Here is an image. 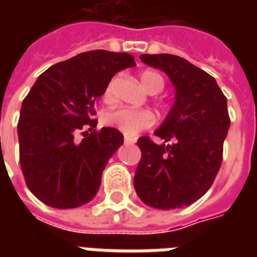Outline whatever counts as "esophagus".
I'll return each mask as SVG.
<instances>
[{"mask_svg":"<svg viewBox=\"0 0 257 257\" xmlns=\"http://www.w3.org/2000/svg\"><path fill=\"white\" fill-rule=\"evenodd\" d=\"M124 143H125V144H128V145H133V144H135V143H136V139H133V137L125 136L124 137Z\"/></svg>","mask_w":257,"mask_h":257,"instance_id":"esophagus-1","label":"esophagus"}]
</instances>
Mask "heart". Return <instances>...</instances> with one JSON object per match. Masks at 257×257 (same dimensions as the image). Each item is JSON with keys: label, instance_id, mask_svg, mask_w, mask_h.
<instances>
[{"label": "heart", "instance_id": "heart-1", "mask_svg": "<svg viewBox=\"0 0 257 257\" xmlns=\"http://www.w3.org/2000/svg\"><path fill=\"white\" fill-rule=\"evenodd\" d=\"M141 82L145 89L152 94L160 93L164 89V78L155 70H144L140 76ZM114 84L116 78L110 80L104 90V100L113 101L114 98ZM105 124L118 129L126 136H135L140 131L151 128L155 124V114L148 109H133V108H114L105 113Z\"/></svg>", "mask_w": 257, "mask_h": 257}]
</instances>
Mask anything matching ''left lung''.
<instances>
[{
  "instance_id": "obj_1",
  "label": "left lung",
  "mask_w": 257,
  "mask_h": 257,
  "mask_svg": "<svg viewBox=\"0 0 257 257\" xmlns=\"http://www.w3.org/2000/svg\"><path fill=\"white\" fill-rule=\"evenodd\" d=\"M147 65L163 70L175 85V104L155 135L137 141L141 160L135 189L157 209H175L199 200L211 188L223 161L229 129L227 97L211 74L173 54H141Z\"/></svg>"
}]
</instances>
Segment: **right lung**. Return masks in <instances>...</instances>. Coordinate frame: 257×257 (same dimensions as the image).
Returning <instances> with one entry per match:
<instances>
[{
  "label": "right lung",
  "mask_w": 257,
  "mask_h": 257,
  "mask_svg": "<svg viewBox=\"0 0 257 257\" xmlns=\"http://www.w3.org/2000/svg\"><path fill=\"white\" fill-rule=\"evenodd\" d=\"M128 53L90 50L50 66L22 101L20 164L38 200L58 209L81 207L96 196L101 175L124 143L114 128H96L94 105L114 73L135 66ZM90 126L80 143L78 130Z\"/></svg>",
  "instance_id": "obj_1"
}]
</instances>
